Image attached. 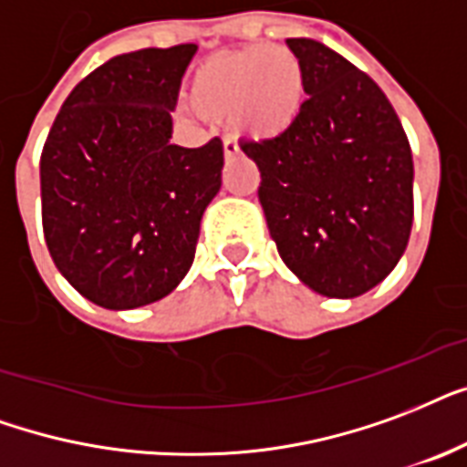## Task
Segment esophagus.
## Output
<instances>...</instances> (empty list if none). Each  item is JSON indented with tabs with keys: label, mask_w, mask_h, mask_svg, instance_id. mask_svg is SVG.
Listing matches in <instances>:
<instances>
[{
	"label": "esophagus",
	"mask_w": 467,
	"mask_h": 467,
	"mask_svg": "<svg viewBox=\"0 0 467 467\" xmlns=\"http://www.w3.org/2000/svg\"><path fill=\"white\" fill-rule=\"evenodd\" d=\"M236 153H238V143L226 136V139H223V155H226V158H231V155H236Z\"/></svg>",
	"instance_id": "1"
}]
</instances>
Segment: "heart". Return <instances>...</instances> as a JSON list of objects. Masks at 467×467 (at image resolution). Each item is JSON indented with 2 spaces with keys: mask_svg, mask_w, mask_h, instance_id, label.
I'll return each mask as SVG.
<instances>
[{
  "mask_svg": "<svg viewBox=\"0 0 467 467\" xmlns=\"http://www.w3.org/2000/svg\"><path fill=\"white\" fill-rule=\"evenodd\" d=\"M194 109L226 117L238 133L275 139L297 121L305 104V70L290 48L255 43L223 50L197 67L190 85Z\"/></svg>",
  "mask_w": 467,
  "mask_h": 467,
  "instance_id": "1",
  "label": "heart"
}]
</instances>
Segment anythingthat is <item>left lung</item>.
Listing matches in <instances>:
<instances>
[{
    "mask_svg": "<svg viewBox=\"0 0 467 467\" xmlns=\"http://www.w3.org/2000/svg\"><path fill=\"white\" fill-rule=\"evenodd\" d=\"M305 70L297 121L244 140L280 258L327 297H358L402 258L414 219V162L402 121L370 75L312 38H287Z\"/></svg>",
    "mask_w": 467,
    "mask_h": 467,
    "instance_id": "1",
    "label": "left lung"
}]
</instances>
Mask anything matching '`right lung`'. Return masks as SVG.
I'll list each match as a JSON object with an SVG mask.
<instances>
[{
	"label": "right lung",
	"mask_w": 467,
	"mask_h": 467,
	"mask_svg": "<svg viewBox=\"0 0 467 467\" xmlns=\"http://www.w3.org/2000/svg\"><path fill=\"white\" fill-rule=\"evenodd\" d=\"M194 53V43H182L107 60L75 85L43 146L50 258L104 309L150 305L175 290L222 187V140L170 143V111Z\"/></svg>",
	"instance_id": "1"
}]
</instances>
